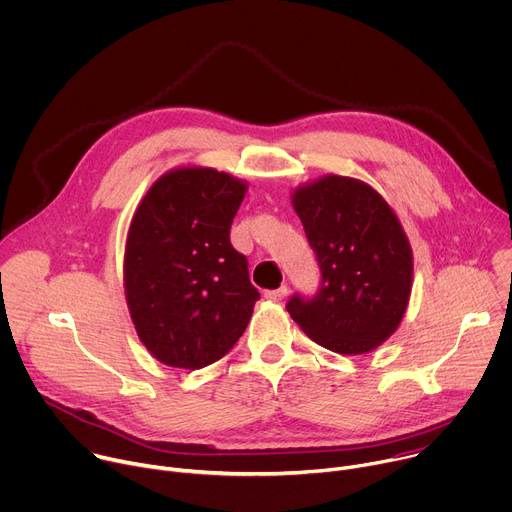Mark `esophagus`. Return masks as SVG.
<instances>
[{"label": "esophagus", "mask_w": 512, "mask_h": 512, "mask_svg": "<svg viewBox=\"0 0 512 512\" xmlns=\"http://www.w3.org/2000/svg\"><path fill=\"white\" fill-rule=\"evenodd\" d=\"M286 292H288V288H286V286H280V288H276V290H266L264 296H266L268 300H272V302H280V300L286 296Z\"/></svg>", "instance_id": "34e87169"}]
</instances>
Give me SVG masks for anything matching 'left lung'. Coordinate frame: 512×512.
<instances>
[{"label":"left lung","instance_id":"1","mask_svg":"<svg viewBox=\"0 0 512 512\" xmlns=\"http://www.w3.org/2000/svg\"><path fill=\"white\" fill-rule=\"evenodd\" d=\"M292 206L321 286L315 296L294 294L286 311L329 351H373L399 327L412 292V246L395 212L373 187L341 175L294 189Z\"/></svg>","mask_w":512,"mask_h":512}]
</instances>
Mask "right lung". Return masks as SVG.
<instances>
[{
    "label": "right lung",
    "instance_id": "obj_1",
    "mask_svg": "<svg viewBox=\"0 0 512 512\" xmlns=\"http://www.w3.org/2000/svg\"><path fill=\"white\" fill-rule=\"evenodd\" d=\"M248 185L212 167L161 175L141 199L125 248V294L141 343L179 369L222 359L260 292L230 228Z\"/></svg>",
    "mask_w": 512,
    "mask_h": 512
}]
</instances>
